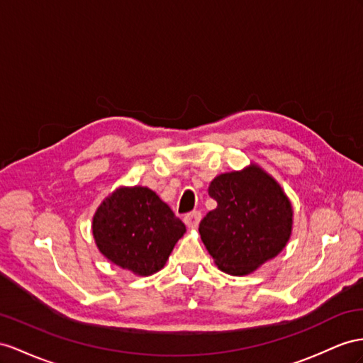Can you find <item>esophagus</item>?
Segmentation results:
<instances>
[{"instance_id": "1", "label": "esophagus", "mask_w": 363, "mask_h": 363, "mask_svg": "<svg viewBox=\"0 0 363 363\" xmlns=\"http://www.w3.org/2000/svg\"><path fill=\"white\" fill-rule=\"evenodd\" d=\"M201 220V211H191L189 215H185L184 222L189 228H196Z\"/></svg>"}]
</instances>
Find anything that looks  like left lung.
<instances>
[{
  "instance_id": "obj_1",
  "label": "left lung",
  "mask_w": 363,
  "mask_h": 363,
  "mask_svg": "<svg viewBox=\"0 0 363 363\" xmlns=\"http://www.w3.org/2000/svg\"><path fill=\"white\" fill-rule=\"evenodd\" d=\"M208 194L218 207L201 220L199 235L219 270L253 273L285 248L293 230L291 202L261 167L216 176Z\"/></svg>"
}]
</instances>
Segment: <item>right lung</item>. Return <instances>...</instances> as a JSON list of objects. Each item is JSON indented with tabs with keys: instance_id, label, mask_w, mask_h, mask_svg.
Masks as SVG:
<instances>
[{
	"instance_id": "add662e5",
	"label": "right lung",
	"mask_w": 363,
	"mask_h": 363,
	"mask_svg": "<svg viewBox=\"0 0 363 363\" xmlns=\"http://www.w3.org/2000/svg\"><path fill=\"white\" fill-rule=\"evenodd\" d=\"M99 252L138 276L160 272L184 236V222L141 185L119 187L101 202L91 222Z\"/></svg>"
}]
</instances>
